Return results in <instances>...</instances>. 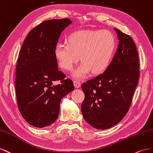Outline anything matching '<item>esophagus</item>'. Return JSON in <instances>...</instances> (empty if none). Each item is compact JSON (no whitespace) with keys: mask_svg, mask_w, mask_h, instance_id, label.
I'll use <instances>...</instances> for the list:
<instances>
[{"mask_svg":"<svg viewBox=\"0 0 153 153\" xmlns=\"http://www.w3.org/2000/svg\"><path fill=\"white\" fill-rule=\"evenodd\" d=\"M74 86H75V88H78L81 86V82L79 81H74Z\"/></svg>","mask_w":153,"mask_h":153,"instance_id":"obj_1","label":"esophagus"}]
</instances>
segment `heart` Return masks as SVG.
<instances>
[{
  "instance_id": "heart-1",
  "label": "heart",
  "mask_w": 153,
  "mask_h": 153,
  "mask_svg": "<svg viewBox=\"0 0 153 153\" xmlns=\"http://www.w3.org/2000/svg\"><path fill=\"white\" fill-rule=\"evenodd\" d=\"M68 43H58L54 54L60 67L72 71L82 61L73 76L77 79L85 77L91 71L99 74L107 68L116 47L113 34L106 30H78L70 34Z\"/></svg>"
}]
</instances>
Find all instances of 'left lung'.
<instances>
[{
  "label": "left lung",
  "instance_id": "obj_1",
  "mask_svg": "<svg viewBox=\"0 0 153 153\" xmlns=\"http://www.w3.org/2000/svg\"><path fill=\"white\" fill-rule=\"evenodd\" d=\"M119 44L106 70L82 85L85 99L81 111L93 128L106 129L116 125L128 111L140 77L136 45L131 37L114 28Z\"/></svg>",
  "mask_w": 153,
  "mask_h": 153
}]
</instances>
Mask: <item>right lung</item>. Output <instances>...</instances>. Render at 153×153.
Returning a JSON list of instances; mask_svg holds the SVG:
<instances>
[{
  "mask_svg": "<svg viewBox=\"0 0 153 153\" xmlns=\"http://www.w3.org/2000/svg\"><path fill=\"white\" fill-rule=\"evenodd\" d=\"M72 21L43 22L28 33L19 52L16 68V101L22 116L36 128L58 119L60 102L74 90L71 79L59 71L54 51L60 34ZM60 83L54 85L55 81Z\"/></svg>",
  "mask_w": 153,
  "mask_h": 153,
  "instance_id": "1",
  "label": "right lung"
}]
</instances>
